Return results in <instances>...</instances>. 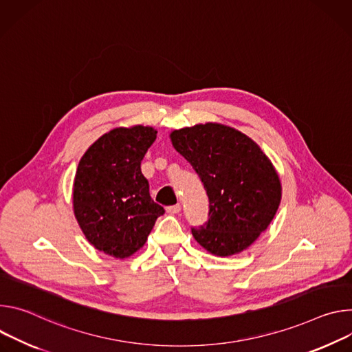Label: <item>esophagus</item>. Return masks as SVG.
<instances>
[{
  "instance_id": "esophagus-1",
  "label": "esophagus",
  "mask_w": 352,
  "mask_h": 352,
  "mask_svg": "<svg viewBox=\"0 0 352 352\" xmlns=\"http://www.w3.org/2000/svg\"><path fill=\"white\" fill-rule=\"evenodd\" d=\"M166 211L169 212V214H179L180 212V204H176V206H170V207H168L166 208Z\"/></svg>"
}]
</instances>
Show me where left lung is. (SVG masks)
Masks as SVG:
<instances>
[{
    "label": "left lung",
    "mask_w": 352,
    "mask_h": 352,
    "mask_svg": "<svg viewBox=\"0 0 352 352\" xmlns=\"http://www.w3.org/2000/svg\"><path fill=\"white\" fill-rule=\"evenodd\" d=\"M169 137L199 173L210 200L208 222L191 229L194 239L219 257L246 250L281 203L274 165L250 137L225 124H196L173 130Z\"/></svg>",
    "instance_id": "left-lung-1"
}]
</instances>
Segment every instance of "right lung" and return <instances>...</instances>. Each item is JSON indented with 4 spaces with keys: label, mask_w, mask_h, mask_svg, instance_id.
<instances>
[{
    "label": "right lung",
    "mask_w": 352,
    "mask_h": 352,
    "mask_svg": "<svg viewBox=\"0 0 352 352\" xmlns=\"http://www.w3.org/2000/svg\"><path fill=\"white\" fill-rule=\"evenodd\" d=\"M151 126L117 127L84 153L72 186L74 215L88 242L116 258H127L146 242L165 210L149 196L141 161L156 140Z\"/></svg>",
    "instance_id": "obj_1"
}]
</instances>
